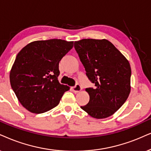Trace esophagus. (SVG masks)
I'll list each match as a JSON object with an SVG mask.
<instances>
[{
	"mask_svg": "<svg viewBox=\"0 0 151 151\" xmlns=\"http://www.w3.org/2000/svg\"><path fill=\"white\" fill-rule=\"evenodd\" d=\"M81 89L82 88H81V86H80L79 84H77L75 86H74L73 88H72V91H73L75 93L80 92V91H81Z\"/></svg>",
	"mask_w": 151,
	"mask_h": 151,
	"instance_id": "esophagus-1",
	"label": "esophagus"
}]
</instances>
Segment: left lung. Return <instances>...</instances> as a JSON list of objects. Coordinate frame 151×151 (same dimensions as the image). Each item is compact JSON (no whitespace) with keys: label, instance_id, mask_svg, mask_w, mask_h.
<instances>
[{"label":"left lung","instance_id":"obj_1","mask_svg":"<svg viewBox=\"0 0 151 151\" xmlns=\"http://www.w3.org/2000/svg\"><path fill=\"white\" fill-rule=\"evenodd\" d=\"M74 48L95 88L86 91L89 102L81 108L91 117L112 116L125 102L130 93L131 68L127 59L106 39H83Z\"/></svg>","mask_w":151,"mask_h":151}]
</instances>
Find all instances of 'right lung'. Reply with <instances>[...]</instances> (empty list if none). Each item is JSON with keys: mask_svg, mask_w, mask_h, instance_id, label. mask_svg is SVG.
<instances>
[{"mask_svg": "<svg viewBox=\"0 0 151 151\" xmlns=\"http://www.w3.org/2000/svg\"><path fill=\"white\" fill-rule=\"evenodd\" d=\"M73 42L60 39L34 41L17 54L9 81L17 99L30 112L42 114L51 110L70 90L59 83L58 65L72 49Z\"/></svg>", "mask_w": 151, "mask_h": 151, "instance_id": "1", "label": "right lung"}]
</instances>
